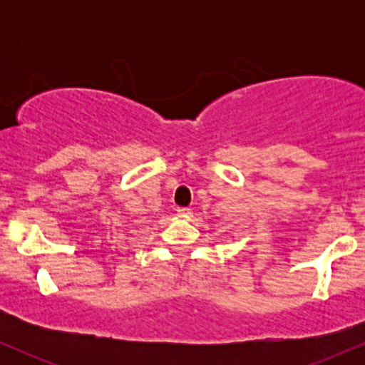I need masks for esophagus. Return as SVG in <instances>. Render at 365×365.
Wrapping results in <instances>:
<instances>
[{
  "instance_id": "esophagus-1",
  "label": "esophagus",
  "mask_w": 365,
  "mask_h": 365,
  "mask_svg": "<svg viewBox=\"0 0 365 365\" xmlns=\"http://www.w3.org/2000/svg\"><path fill=\"white\" fill-rule=\"evenodd\" d=\"M177 212H178V216H182V217H190L192 216V209H188V207H178Z\"/></svg>"
}]
</instances>
